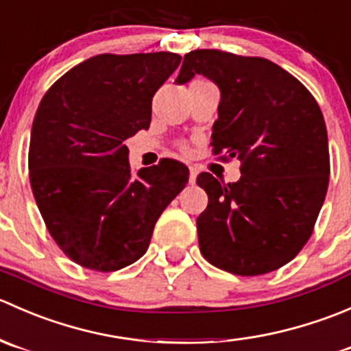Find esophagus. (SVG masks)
<instances>
[{
    "label": "esophagus",
    "mask_w": 351,
    "mask_h": 351,
    "mask_svg": "<svg viewBox=\"0 0 351 351\" xmlns=\"http://www.w3.org/2000/svg\"><path fill=\"white\" fill-rule=\"evenodd\" d=\"M197 175H198V169H197V166H190V178H189L190 185H193V183H195V180H197Z\"/></svg>",
    "instance_id": "34e87169"
}]
</instances>
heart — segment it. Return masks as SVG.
Instances as JSON below:
<instances>
[{"label":"heart","instance_id":"1","mask_svg":"<svg viewBox=\"0 0 351 351\" xmlns=\"http://www.w3.org/2000/svg\"><path fill=\"white\" fill-rule=\"evenodd\" d=\"M182 147H183V149H185V146H182Z\"/></svg>","mask_w":351,"mask_h":351}]
</instances>
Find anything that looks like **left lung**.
Masks as SVG:
<instances>
[{
	"mask_svg": "<svg viewBox=\"0 0 351 351\" xmlns=\"http://www.w3.org/2000/svg\"><path fill=\"white\" fill-rule=\"evenodd\" d=\"M204 74L221 90L212 153L238 158L241 178L200 173L208 195L198 215L205 260L243 277L284 267L309 241L329 183L328 132L316 98L263 58L198 49L183 58L176 83Z\"/></svg>",
	"mask_w": 351,
	"mask_h": 351,
	"instance_id": "8db88e82",
	"label": "left lung"
}]
</instances>
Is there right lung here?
<instances>
[{"instance_id": "1", "label": "right lung", "mask_w": 351, "mask_h": 351, "mask_svg": "<svg viewBox=\"0 0 351 351\" xmlns=\"http://www.w3.org/2000/svg\"><path fill=\"white\" fill-rule=\"evenodd\" d=\"M178 54H98L47 90L35 113L28 176L49 234L69 260L115 271L139 260L159 215L189 183L176 159L130 169L123 143L149 129L156 91Z\"/></svg>"}]
</instances>
